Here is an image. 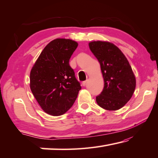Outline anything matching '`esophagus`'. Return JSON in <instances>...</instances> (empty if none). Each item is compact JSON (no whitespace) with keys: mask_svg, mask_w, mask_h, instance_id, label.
<instances>
[{"mask_svg":"<svg viewBox=\"0 0 158 158\" xmlns=\"http://www.w3.org/2000/svg\"><path fill=\"white\" fill-rule=\"evenodd\" d=\"M86 83H87V80H86V81H84L82 82V85H83L84 86H85L86 85Z\"/></svg>","mask_w":158,"mask_h":158,"instance_id":"obj_1","label":"esophagus"}]
</instances>
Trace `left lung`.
I'll return each mask as SVG.
<instances>
[{
	"label": "left lung",
	"mask_w": 158,
	"mask_h": 158,
	"mask_svg": "<svg viewBox=\"0 0 158 158\" xmlns=\"http://www.w3.org/2000/svg\"><path fill=\"white\" fill-rule=\"evenodd\" d=\"M101 64L104 88L96 96L98 105L107 110H117L124 106L136 88V78L127 57L119 48L107 41L89 44Z\"/></svg>",
	"instance_id": "1"
}]
</instances>
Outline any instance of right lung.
Wrapping results in <instances>:
<instances>
[{
  "instance_id": "add662e5",
  "label": "right lung",
  "mask_w": 158,
  "mask_h": 158,
  "mask_svg": "<svg viewBox=\"0 0 158 158\" xmlns=\"http://www.w3.org/2000/svg\"><path fill=\"white\" fill-rule=\"evenodd\" d=\"M77 46L71 39H54L44 48L32 67L30 89L47 114L60 116L65 113L81 89L69 64Z\"/></svg>"
}]
</instances>
